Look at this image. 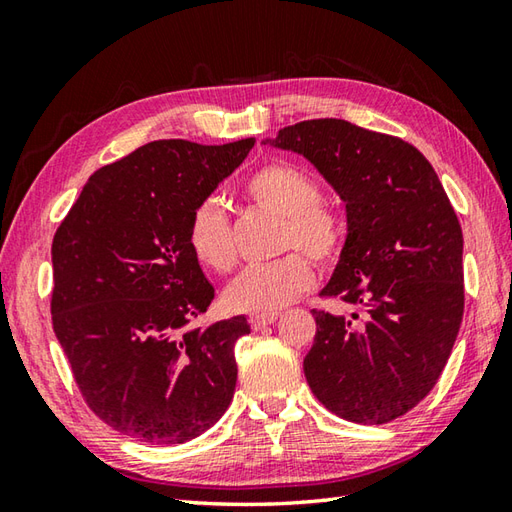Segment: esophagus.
Returning a JSON list of instances; mask_svg holds the SVG:
<instances>
[{"label":"esophagus","instance_id":"esophagus-1","mask_svg":"<svg viewBox=\"0 0 512 512\" xmlns=\"http://www.w3.org/2000/svg\"><path fill=\"white\" fill-rule=\"evenodd\" d=\"M279 319V312H266V314H250V328L253 330H262L266 325L275 323Z\"/></svg>","mask_w":512,"mask_h":512}]
</instances>
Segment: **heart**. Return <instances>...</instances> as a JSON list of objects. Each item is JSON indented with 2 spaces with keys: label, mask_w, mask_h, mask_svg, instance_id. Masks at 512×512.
Here are the masks:
<instances>
[{
  "label": "heart",
  "mask_w": 512,
  "mask_h": 512,
  "mask_svg": "<svg viewBox=\"0 0 512 512\" xmlns=\"http://www.w3.org/2000/svg\"><path fill=\"white\" fill-rule=\"evenodd\" d=\"M246 193L262 209L284 217L281 246H297L319 264H332L341 255L345 226L339 213L321 204V189L306 171L286 162L266 165L246 182ZM189 246L198 262L224 273L235 262L228 220L215 200H204L189 220ZM292 250L273 262L250 264L228 281L224 301L228 308L266 314L281 310L314 284L310 259Z\"/></svg>",
  "instance_id": "b5f03b06"
}]
</instances>
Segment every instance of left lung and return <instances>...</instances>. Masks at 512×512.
I'll use <instances>...</instances> for the list:
<instances>
[{"label": "left lung", "instance_id": "left-lung-1", "mask_svg": "<svg viewBox=\"0 0 512 512\" xmlns=\"http://www.w3.org/2000/svg\"><path fill=\"white\" fill-rule=\"evenodd\" d=\"M273 147L308 158L347 211V237L323 297L352 317L312 310L303 358L312 394L358 424L405 416L438 383L464 314L462 228L436 171L402 138L314 118L279 129Z\"/></svg>", "mask_w": 512, "mask_h": 512}]
</instances>
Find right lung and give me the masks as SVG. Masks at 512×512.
Returning a JSON list of instances; mask_svg holds the SVG:
<instances>
[{
	"instance_id": "1",
	"label": "right lung",
	"mask_w": 512,
	"mask_h": 512,
	"mask_svg": "<svg viewBox=\"0 0 512 512\" xmlns=\"http://www.w3.org/2000/svg\"><path fill=\"white\" fill-rule=\"evenodd\" d=\"M228 145L154 140L94 171L52 239V328L88 407L123 436L182 444L233 400L246 317L191 328L215 297L187 231L242 165Z\"/></svg>"
}]
</instances>
